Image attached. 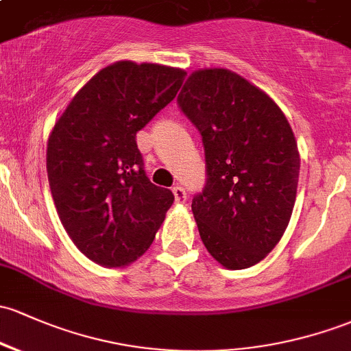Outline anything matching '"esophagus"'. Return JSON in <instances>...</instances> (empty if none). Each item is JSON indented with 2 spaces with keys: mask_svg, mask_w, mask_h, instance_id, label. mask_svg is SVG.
<instances>
[{
  "mask_svg": "<svg viewBox=\"0 0 351 351\" xmlns=\"http://www.w3.org/2000/svg\"><path fill=\"white\" fill-rule=\"evenodd\" d=\"M172 192H174L176 202H186L187 194H186V189H184V187H180V186L172 187Z\"/></svg>",
  "mask_w": 351,
  "mask_h": 351,
  "instance_id": "34e87169",
  "label": "esophagus"
}]
</instances>
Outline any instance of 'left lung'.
Instances as JSON below:
<instances>
[{
	"instance_id": "1",
	"label": "left lung",
	"mask_w": 351,
	"mask_h": 351,
	"mask_svg": "<svg viewBox=\"0 0 351 351\" xmlns=\"http://www.w3.org/2000/svg\"><path fill=\"white\" fill-rule=\"evenodd\" d=\"M202 137L206 186L192 213L207 251L228 269L271 252L295 207L300 154L276 104L224 69L194 71L177 97Z\"/></svg>"
}]
</instances>
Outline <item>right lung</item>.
Wrapping results in <instances>:
<instances>
[{"label":"right lung","mask_w":351,"mask_h":351,"mask_svg":"<svg viewBox=\"0 0 351 351\" xmlns=\"http://www.w3.org/2000/svg\"><path fill=\"white\" fill-rule=\"evenodd\" d=\"M184 77L156 63L117 62L73 97L48 138L60 221L101 266H125L145 252L174 202L172 191L147 177L137 132L176 99Z\"/></svg>","instance_id":"obj_1"}]
</instances>
